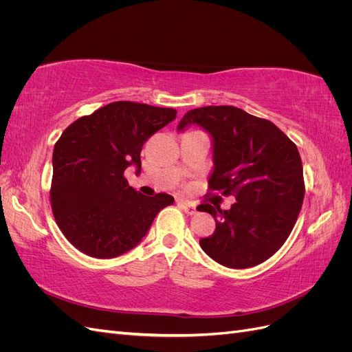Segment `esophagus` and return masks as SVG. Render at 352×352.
Instances as JSON below:
<instances>
[{
	"label": "esophagus",
	"instance_id": "esophagus-1",
	"mask_svg": "<svg viewBox=\"0 0 352 352\" xmlns=\"http://www.w3.org/2000/svg\"><path fill=\"white\" fill-rule=\"evenodd\" d=\"M179 206L182 207L184 211L186 212V214H189V216H192V214H195V212H197V206L192 204V202L186 201V199H179Z\"/></svg>",
	"mask_w": 352,
	"mask_h": 352
}]
</instances>
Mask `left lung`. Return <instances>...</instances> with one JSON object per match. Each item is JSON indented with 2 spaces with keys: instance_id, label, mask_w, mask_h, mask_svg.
<instances>
[{
  "instance_id": "left-lung-1",
  "label": "left lung",
  "mask_w": 352,
  "mask_h": 352,
  "mask_svg": "<svg viewBox=\"0 0 352 352\" xmlns=\"http://www.w3.org/2000/svg\"><path fill=\"white\" fill-rule=\"evenodd\" d=\"M197 124L211 138L210 189L235 195L229 210L201 204L216 220L202 251L230 269L254 267L278 251L300 214L302 163L296 145L278 126L232 105L188 111L177 131Z\"/></svg>"
}]
</instances>
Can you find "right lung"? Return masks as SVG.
<instances>
[{
    "instance_id": "right-lung-1",
    "label": "right lung",
    "mask_w": 352,
    "mask_h": 352,
    "mask_svg": "<svg viewBox=\"0 0 352 352\" xmlns=\"http://www.w3.org/2000/svg\"><path fill=\"white\" fill-rule=\"evenodd\" d=\"M176 110L117 101L83 116L52 151L51 207L72 245L95 258L131 251L175 198L145 197L129 186L127 167L141 172L144 142L176 119Z\"/></svg>"
}]
</instances>
